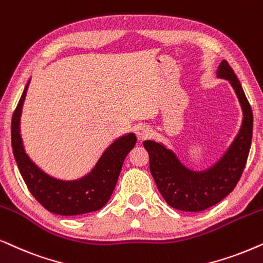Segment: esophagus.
I'll return each mask as SVG.
<instances>
[{
    "instance_id": "esophagus-1",
    "label": "esophagus",
    "mask_w": 263,
    "mask_h": 263,
    "mask_svg": "<svg viewBox=\"0 0 263 263\" xmlns=\"http://www.w3.org/2000/svg\"><path fill=\"white\" fill-rule=\"evenodd\" d=\"M138 138L139 139H145L148 138L150 135H152V129H150L148 126H141V127L138 128Z\"/></svg>"
}]
</instances>
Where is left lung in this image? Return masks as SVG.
<instances>
[{
	"instance_id": "1",
	"label": "left lung",
	"mask_w": 263,
	"mask_h": 263,
	"mask_svg": "<svg viewBox=\"0 0 263 263\" xmlns=\"http://www.w3.org/2000/svg\"><path fill=\"white\" fill-rule=\"evenodd\" d=\"M218 76L230 80L244 114L239 135L219 163L207 172L196 173L185 168L163 145L153 141L143 143L149 154L150 173L160 194L171 207L179 211L202 212L222 201L236 187L247 164L253 137V110L240 82L226 60L220 64Z\"/></svg>"
}]
</instances>
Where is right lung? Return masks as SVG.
<instances>
[{
  "label": "right lung",
  "mask_w": 263,
  "mask_h": 263,
  "mask_svg": "<svg viewBox=\"0 0 263 263\" xmlns=\"http://www.w3.org/2000/svg\"><path fill=\"white\" fill-rule=\"evenodd\" d=\"M29 85V83H27ZM25 86L12 118V148L17 168L33 197L50 213L79 215L96 212L109 201L117 185L122 163L136 144V136L129 134L115 141L106 150L89 176L76 181H62L49 177L24 152L19 121L25 100Z\"/></svg>",
  "instance_id": "1"
}]
</instances>
